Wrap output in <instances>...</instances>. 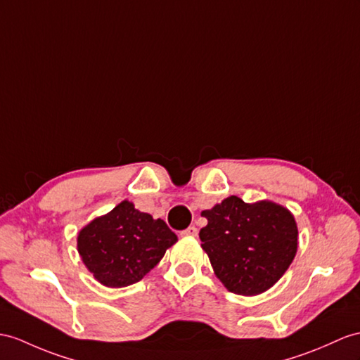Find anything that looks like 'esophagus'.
<instances>
[{
    "label": "esophagus",
    "instance_id": "1",
    "mask_svg": "<svg viewBox=\"0 0 360 360\" xmlns=\"http://www.w3.org/2000/svg\"><path fill=\"white\" fill-rule=\"evenodd\" d=\"M180 235H181V236H197V235H198V231H197L195 226H189L188 229L181 231Z\"/></svg>",
    "mask_w": 360,
    "mask_h": 360
}]
</instances>
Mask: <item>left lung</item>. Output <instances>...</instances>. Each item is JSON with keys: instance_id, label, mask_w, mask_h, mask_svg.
Wrapping results in <instances>:
<instances>
[{"instance_id": "obj_1", "label": "left lung", "mask_w": 360, "mask_h": 360, "mask_svg": "<svg viewBox=\"0 0 360 360\" xmlns=\"http://www.w3.org/2000/svg\"><path fill=\"white\" fill-rule=\"evenodd\" d=\"M200 231L217 278L227 290L255 296L279 281L296 255L297 226L288 209L274 201L257 203L231 195L201 212Z\"/></svg>"}]
</instances>
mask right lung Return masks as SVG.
<instances>
[{"label":"right lung","mask_w":360,"mask_h":360,"mask_svg":"<svg viewBox=\"0 0 360 360\" xmlns=\"http://www.w3.org/2000/svg\"><path fill=\"white\" fill-rule=\"evenodd\" d=\"M175 241L177 235L163 220L124 200L81 229L77 252L101 284L119 288L139 283Z\"/></svg>","instance_id":"right-lung-1"}]
</instances>
